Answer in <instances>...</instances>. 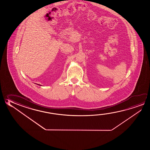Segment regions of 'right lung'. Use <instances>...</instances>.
I'll list each match as a JSON object with an SVG mask.
<instances>
[{
	"label": "right lung",
	"instance_id": "add662e5",
	"mask_svg": "<svg viewBox=\"0 0 150 150\" xmlns=\"http://www.w3.org/2000/svg\"><path fill=\"white\" fill-rule=\"evenodd\" d=\"M40 85V86H41V85H39H39Z\"/></svg>",
	"mask_w": 150,
	"mask_h": 150
}]
</instances>
